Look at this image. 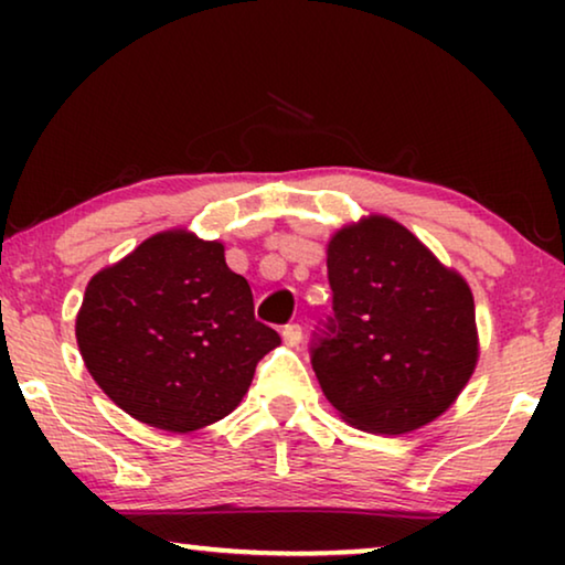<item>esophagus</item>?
Masks as SVG:
<instances>
[{"label": "esophagus", "instance_id": "obj_1", "mask_svg": "<svg viewBox=\"0 0 565 565\" xmlns=\"http://www.w3.org/2000/svg\"><path fill=\"white\" fill-rule=\"evenodd\" d=\"M282 339L288 347H298L300 339H303V329H300L298 323H288V327L282 329Z\"/></svg>", "mask_w": 565, "mask_h": 565}]
</instances>
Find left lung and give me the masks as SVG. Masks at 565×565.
<instances>
[{
    "label": "left lung",
    "mask_w": 565,
    "mask_h": 565,
    "mask_svg": "<svg viewBox=\"0 0 565 565\" xmlns=\"http://www.w3.org/2000/svg\"><path fill=\"white\" fill-rule=\"evenodd\" d=\"M334 319L313 347L323 396L370 435L435 422L478 365L470 285L388 215L344 223L327 242Z\"/></svg>",
    "instance_id": "1"
}]
</instances>
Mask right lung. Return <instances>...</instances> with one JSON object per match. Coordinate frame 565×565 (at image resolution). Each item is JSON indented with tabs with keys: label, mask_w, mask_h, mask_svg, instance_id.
<instances>
[{
	"label": "right lung",
	"mask_w": 565,
	"mask_h": 565,
	"mask_svg": "<svg viewBox=\"0 0 565 565\" xmlns=\"http://www.w3.org/2000/svg\"><path fill=\"white\" fill-rule=\"evenodd\" d=\"M76 344L113 404L188 435L242 404L280 337L254 319L252 288L228 269L223 242L169 228L92 277Z\"/></svg>",
	"instance_id": "right-lung-1"
}]
</instances>
